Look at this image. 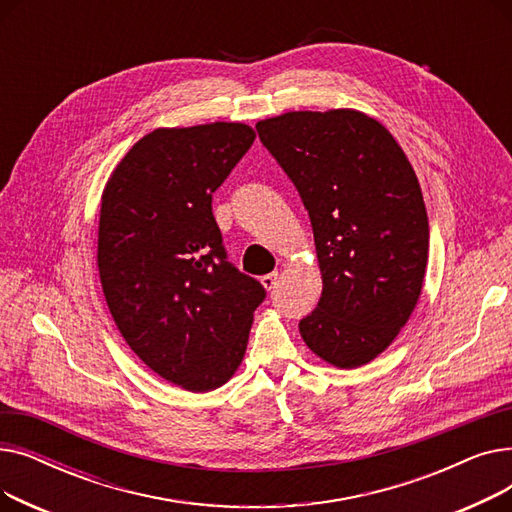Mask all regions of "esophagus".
Returning a JSON list of instances; mask_svg holds the SVG:
<instances>
[{
    "label": "esophagus",
    "instance_id": "obj_1",
    "mask_svg": "<svg viewBox=\"0 0 512 512\" xmlns=\"http://www.w3.org/2000/svg\"><path fill=\"white\" fill-rule=\"evenodd\" d=\"M261 284H263V288H265V290H272V288H276V284H278V272H274V274H265V276L261 278Z\"/></svg>",
    "mask_w": 512,
    "mask_h": 512
}]
</instances>
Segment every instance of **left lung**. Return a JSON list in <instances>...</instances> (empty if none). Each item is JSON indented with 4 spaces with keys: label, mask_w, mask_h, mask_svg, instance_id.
Masks as SVG:
<instances>
[{
    "label": "left lung",
    "mask_w": 512,
    "mask_h": 512,
    "mask_svg": "<svg viewBox=\"0 0 512 512\" xmlns=\"http://www.w3.org/2000/svg\"><path fill=\"white\" fill-rule=\"evenodd\" d=\"M255 128L313 228L324 288L301 336L338 369L367 365L421 297L429 224L415 170L382 122L348 107L286 112Z\"/></svg>",
    "instance_id": "8db88e82"
}]
</instances>
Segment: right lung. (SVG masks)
<instances>
[{
  "instance_id": "add662e5",
  "label": "right lung",
  "mask_w": 512,
  "mask_h": 512,
  "mask_svg": "<svg viewBox=\"0 0 512 512\" xmlns=\"http://www.w3.org/2000/svg\"><path fill=\"white\" fill-rule=\"evenodd\" d=\"M255 141L242 122L155 128L107 178L97 232L103 297L149 369L188 392L226 384L263 286L226 261L211 195Z\"/></svg>"
}]
</instances>
